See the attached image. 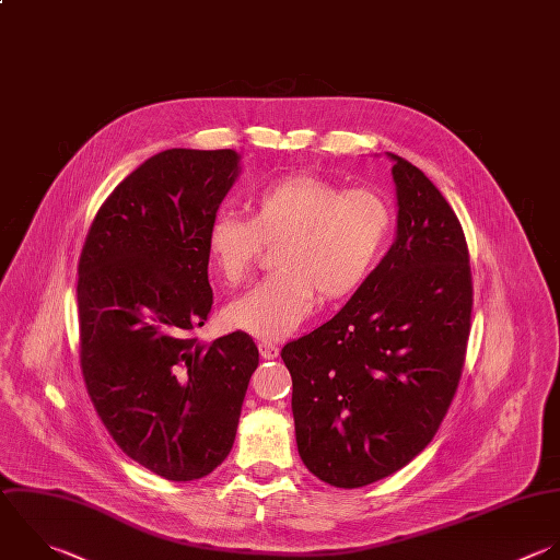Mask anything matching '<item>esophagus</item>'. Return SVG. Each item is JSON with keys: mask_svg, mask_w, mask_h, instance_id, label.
<instances>
[{"mask_svg": "<svg viewBox=\"0 0 560 560\" xmlns=\"http://www.w3.org/2000/svg\"><path fill=\"white\" fill-rule=\"evenodd\" d=\"M258 350H260V357H262V359H276L278 352H280V348H278L276 343H269V341H260V343H258Z\"/></svg>", "mask_w": 560, "mask_h": 560, "instance_id": "obj_1", "label": "esophagus"}]
</instances>
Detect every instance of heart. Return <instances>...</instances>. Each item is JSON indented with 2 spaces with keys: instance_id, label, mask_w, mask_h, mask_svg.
<instances>
[{
  "instance_id": "b5f03b06",
  "label": "heart",
  "mask_w": 560,
  "mask_h": 560,
  "mask_svg": "<svg viewBox=\"0 0 560 560\" xmlns=\"http://www.w3.org/2000/svg\"><path fill=\"white\" fill-rule=\"evenodd\" d=\"M387 199L368 188L343 190L317 175H289L258 188L249 217L219 212L206 228V256L228 284L254 269L262 243H276L278 269L234 300L223 317L260 339L291 335L313 311L315 298L339 300L363 284L392 236Z\"/></svg>"
}]
</instances>
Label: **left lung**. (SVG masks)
Segmentation results:
<instances>
[{
  "mask_svg": "<svg viewBox=\"0 0 560 560\" xmlns=\"http://www.w3.org/2000/svg\"><path fill=\"white\" fill-rule=\"evenodd\" d=\"M387 158L398 208L392 247L332 319L282 348L300 457L337 488L383 479L431 442L470 330L462 225L420 168Z\"/></svg>",
  "mask_w": 560,
  "mask_h": 560,
  "instance_id": "1",
  "label": "left lung"
}]
</instances>
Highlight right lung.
Here are the masks:
<instances>
[{"mask_svg":"<svg viewBox=\"0 0 560 560\" xmlns=\"http://www.w3.org/2000/svg\"><path fill=\"white\" fill-rule=\"evenodd\" d=\"M241 175L232 149H168L101 206L79 262L81 368L116 444L190 481L232 451L258 348L195 337L212 308L206 228Z\"/></svg>","mask_w":560,"mask_h":560,"instance_id":"obj_1","label":"right lung"}]
</instances>
